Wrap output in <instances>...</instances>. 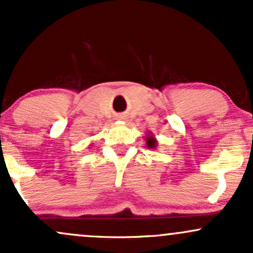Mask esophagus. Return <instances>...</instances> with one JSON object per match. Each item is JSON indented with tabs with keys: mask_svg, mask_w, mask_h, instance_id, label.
I'll list each match as a JSON object with an SVG mask.
<instances>
[{
	"mask_svg": "<svg viewBox=\"0 0 253 253\" xmlns=\"http://www.w3.org/2000/svg\"><path fill=\"white\" fill-rule=\"evenodd\" d=\"M123 118H124V117H119V119H123Z\"/></svg>",
	"mask_w": 253,
	"mask_h": 253,
	"instance_id": "34e87169",
	"label": "esophagus"
}]
</instances>
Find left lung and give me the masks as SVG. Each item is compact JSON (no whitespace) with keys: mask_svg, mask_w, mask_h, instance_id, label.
<instances>
[{"mask_svg":"<svg viewBox=\"0 0 253 253\" xmlns=\"http://www.w3.org/2000/svg\"><path fill=\"white\" fill-rule=\"evenodd\" d=\"M145 140H146V147H149V149L156 150L157 146H158V141H157L156 136L151 132H147L145 134Z\"/></svg>","mask_w":253,"mask_h":253,"instance_id":"left-lung-1","label":"left lung"}]
</instances>
